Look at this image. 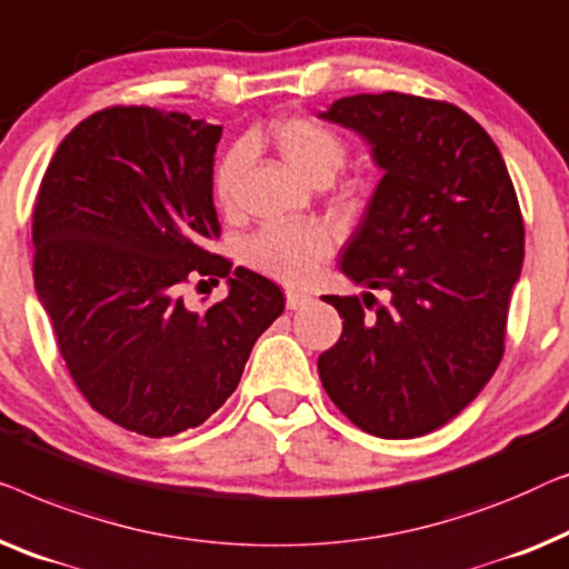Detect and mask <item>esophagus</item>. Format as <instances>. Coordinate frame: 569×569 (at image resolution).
<instances>
[{
    "mask_svg": "<svg viewBox=\"0 0 569 569\" xmlns=\"http://www.w3.org/2000/svg\"><path fill=\"white\" fill-rule=\"evenodd\" d=\"M311 296L303 291H286V307L288 309H301L303 303H309Z\"/></svg>",
    "mask_w": 569,
    "mask_h": 569,
    "instance_id": "esophagus-1",
    "label": "esophagus"
}]
</instances>
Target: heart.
<instances>
[{
  "label": "heart",
  "mask_w": 569,
  "mask_h": 569,
  "mask_svg": "<svg viewBox=\"0 0 569 569\" xmlns=\"http://www.w3.org/2000/svg\"><path fill=\"white\" fill-rule=\"evenodd\" d=\"M273 141L286 162L311 182H327L335 178L348 157V143L342 136L319 118L291 116L273 126ZM244 141L231 143L213 167V198L221 208H231L237 201L239 174L247 164ZM356 190V186L350 188ZM330 229L317 221L266 223L247 239L242 260L247 268L273 278L281 283H303L315 273L319 262L332 254Z\"/></svg>",
  "instance_id": "1"
}]
</instances>
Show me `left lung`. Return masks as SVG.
Listing matches in <instances>:
<instances>
[{
    "label": "left lung",
    "mask_w": 569,
    "mask_h": 569,
    "mask_svg": "<svg viewBox=\"0 0 569 569\" xmlns=\"http://www.w3.org/2000/svg\"><path fill=\"white\" fill-rule=\"evenodd\" d=\"M322 118L361 133L383 178L340 262L368 291L325 296L342 335L319 356V379L366 433L426 436L453 420L502 361L523 266L513 180L490 133L451 102L353 94Z\"/></svg>",
    "instance_id": "left-lung-1"
}]
</instances>
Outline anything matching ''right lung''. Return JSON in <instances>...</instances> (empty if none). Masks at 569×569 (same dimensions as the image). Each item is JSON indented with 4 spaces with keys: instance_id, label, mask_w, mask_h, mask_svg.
Segmentation results:
<instances>
[{
    "instance_id": "obj_1",
    "label": "right lung",
    "mask_w": 569,
    "mask_h": 569,
    "mask_svg": "<svg viewBox=\"0 0 569 569\" xmlns=\"http://www.w3.org/2000/svg\"><path fill=\"white\" fill-rule=\"evenodd\" d=\"M219 139L221 126L186 113L98 110L59 143L36 196L33 278L63 363L92 410L147 438L211 418L283 315L281 288L247 268L203 311L182 301L190 281L231 270L208 250Z\"/></svg>"
}]
</instances>
